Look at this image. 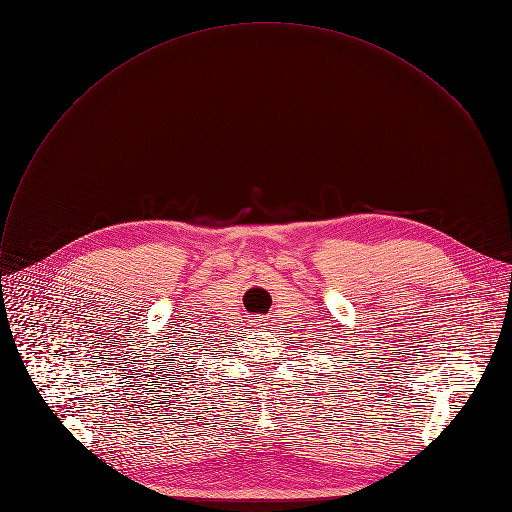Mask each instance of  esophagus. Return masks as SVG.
I'll list each match as a JSON object with an SVG mask.
<instances>
[{"mask_svg":"<svg viewBox=\"0 0 512 512\" xmlns=\"http://www.w3.org/2000/svg\"><path fill=\"white\" fill-rule=\"evenodd\" d=\"M251 326H253V328H265V326H267V318L255 316V318L251 320Z\"/></svg>","mask_w":512,"mask_h":512,"instance_id":"1","label":"esophagus"}]
</instances>
